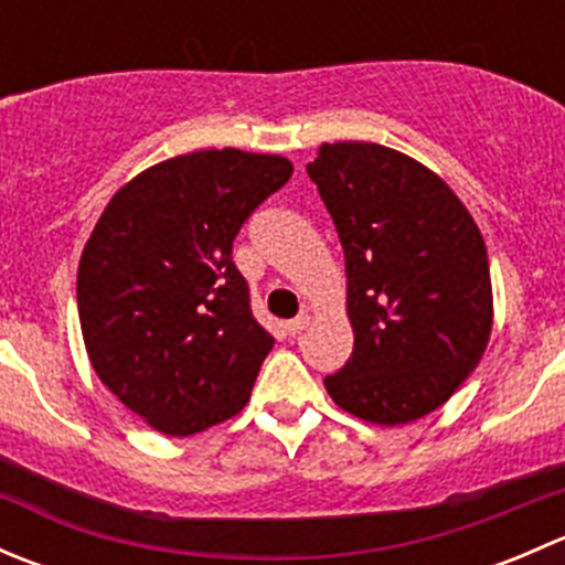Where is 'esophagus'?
Here are the masks:
<instances>
[{"mask_svg": "<svg viewBox=\"0 0 565 565\" xmlns=\"http://www.w3.org/2000/svg\"><path fill=\"white\" fill-rule=\"evenodd\" d=\"M309 315H300V317H295V319H289L287 322V330H289V335H298V333H303L306 328H309Z\"/></svg>", "mask_w": 565, "mask_h": 565, "instance_id": "esophagus-1", "label": "esophagus"}]
</instances>
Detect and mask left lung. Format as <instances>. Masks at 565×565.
I'll use <instances>...</instances> for the list:
<instances>
[{"label":"left lung","mask_w":565,"mask_h":565,"mask_svg":"<svg viewBox=\"0 0 565 565\" xmlns=\"http://www.w3.org/2000/svg\"><path fill=\"white\" fill-rule=\"evenodd\" d=\"M347 262L355 347L330 398L380 426L446 404L492 333V278L476 221L431 169L372 141H335L306 167Z\"/></svg>","instance_id":"1"}]
</instances>
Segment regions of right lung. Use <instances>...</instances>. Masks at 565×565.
<instances>
[{
	"label": "right lung",
	"mask_w": 565,
	"mask_h": 565,
	"mask_svg": "<svg viewBox=\"0 0 565 565\" xmlns=\"http://www.w3.org/2000/svg\"><path fill=\"white\" fill-rule=\"evenodd\" d=\"M289 177L287 158L235 147L169 158L114 193L82 250L89 363L161 435H196L246 407L276 339L250 315L232 243Z\"/></svg>",
	"instance_id": "add662e5"
}]
</instances>
